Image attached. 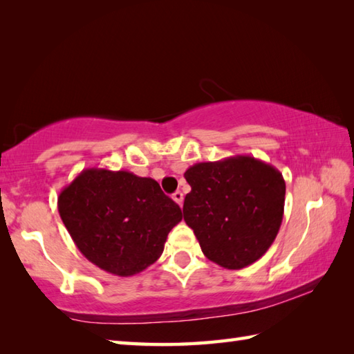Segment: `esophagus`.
Segmentation results:
<instances>
[{
    "instance_id": "esophagus-1",
    "label": "esophagus",
    "mask_w": 354,
    "mask_h": 354,
    "mask_svg": "<svg viewBox=\"0 0 354 354\" xmlns=\"http://www.w3.org/2000/svg\"><path fill=\"white\" fill-rule=\"evenodd\" d=\"M171 198H173V201H175L179 207H183V202H184V194H183L181 192H175V193H173V196H171Z\"/></svg>"
}]
</instances>
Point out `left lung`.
Returning <instances> with one entry per match:
<instances>
[{"mask_svg": "<svg viewBox=\"0 0 354 354\" xmlns=\"http://www.w3.org/2000/svg\"><path fill=\"white\" fill-rule=\"evenodd\" d=\"M184 221L208 260L227 269L257 261L274 243L284 213L286 183L274 165L250 155L193 164Z\"/></svg>", "mask_w": 354, "mask_h": 354, "instance_id": "left-lung-1", "label": "left lung"}]
</instances>
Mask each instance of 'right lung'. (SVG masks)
I'll return each instance as SVG.
<instances>
[{"instance_id":"obj_1","label":"right lung","mask_w":354,"mask_h":354,"mask_svg":"<svg viewBox=\"0 0 354 354\" xmlns=\"http://www.w3.org/2000/svg\"><path fill=\"white\" fill-rule=\"evenodd\" d=\"M57 209L73 242L104 272L140 274L161 257L181 208L152 178L85 169L59 193Z\"/></svg>"}]
</instances>
